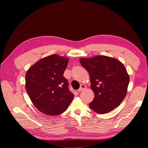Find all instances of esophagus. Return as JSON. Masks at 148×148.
I'll list each match as a JSON object with an SVG mask.
<instances>
[{
    "mask_svg": "<svg viewBox=\"0 0 148 148\" xmlns=\"http://www.w3.org/2000/svg\"><path fill=\"white\" fill-rule=\"evenodd\" d=\"M85 88H86V86H85V85L83 84H82L81 86H80V88L78 89V91L79 92V91L83 90V89H84Z\"/></svg>",
    "mask_w": 148,
    "mask_h": 148,
    "instance_id": "1",
    "label": "esophagus"
}]
</instances>
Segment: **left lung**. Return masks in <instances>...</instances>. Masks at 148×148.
<instances>
[{"mask_svg": "<svg viewBox=\"0 0 148 148\" xmlns=\"http://www.w3.org/2000/svg\"><path fill=\"white\" fill-rule=\"evenodd\" d=\"M90 76L95 98L89 107L97 114H106L117 107L127 92L129 75L118 60L104 56L79 60Z\"/></svg>", "mask_w": 148, "mask_h": 148, "instance_id": "1", "label": "left lung"}]
</instances>
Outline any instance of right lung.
<instances>
[{"mask_svg":"<svg viewBox=\"0 0 148 148\" xmlns=\"http://www.w3.org/2000/svg\"><path fill=\"white\" fill-rule=\"evenodd\" d=\"M68 62V58L53 54L39 60L26 73V92L34 106L44 114H62L73 99L64 77Z\"/></svg>","mask_w":148,"mask_h":148,"instance_id":"obj_1","label":"right lung"}]
</instances>
